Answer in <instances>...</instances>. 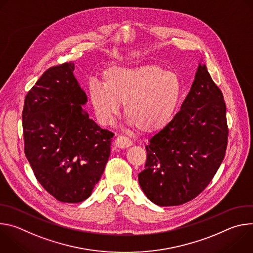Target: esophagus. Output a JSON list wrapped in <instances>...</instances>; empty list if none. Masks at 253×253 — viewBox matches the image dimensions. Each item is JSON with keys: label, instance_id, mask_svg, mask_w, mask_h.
Returning a JSON list of instances; mask_svg holds the SVG:
<instances>
[{"label": "esophagus", "instance_id": "34e87169", "mask_svg": "<svg viewBox=\"0 0 253 253\" xmlns=\"http://www.w3.org/2000/svg\"><path fill=\"white\" fill-rule=\"evenodd\" d=\"M131 144H132V141L127 136L120 135L115 140V146L118 148H127L131 146Z\"/></svg>", "mask_w": 253, "mask_h": 253}]
</instances>
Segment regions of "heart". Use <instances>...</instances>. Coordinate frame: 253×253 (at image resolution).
Masks as SVG:
<instances>
[{"label": "heart", "instance_id": "obj_1", "mask_svg": "<svg viewBox=\"0 0 253 253\" xmlns=\"http://www.w3.org/2000/svg\"><path fill=\"white\" fill-rule=\"evenodd\" d=\"M182 93L179 75L157 65L112 67L103 82L91 81L88 96L98 121L113 124L124 104L125 116L143 132H153L173 118Z\"/></svg>", "mask_w": 253, "mask_h": 253}]
</instances>
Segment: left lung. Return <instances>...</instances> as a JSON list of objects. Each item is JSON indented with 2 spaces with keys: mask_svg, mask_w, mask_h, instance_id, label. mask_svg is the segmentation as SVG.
<instances>
[{
  "mask_svg": "<svg viewBox=\"0 0 253 253\" xmlns=\"http://www.w3.org/2000/svg\"><path fill=\"white\" fill-rule=\"evenodd\" d=\"M228 127L221 90L199 64L180 111L149 140L139 184L149 200L175 206L198 196L226 152Z\"/></svg>",
  "mask_w": 253,
  "mask_h": 253,
  "instance_id": "left-lung-1",
  "label": "left lung"
}]
</instances>
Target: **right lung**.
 Segmentation results:
<instances>
[{
    "instance_id": "1",
    "label": "right lung",
    "mask_w": 253,
    "mask_h": 253,
    "mask_svg": "<svg viewBox=\"0 0 253 253\" xmlns=\"http://www.w3.org/2000/svg\"><path fill=\"white\" fill-rule=\"evenodd\" d=\"M63 63L44 72L25 98L24 151L35 177L57 200L87 199L110 156L114 134L102 129L83 109L87 96Z\"/></svg>"
}]
</instances>
